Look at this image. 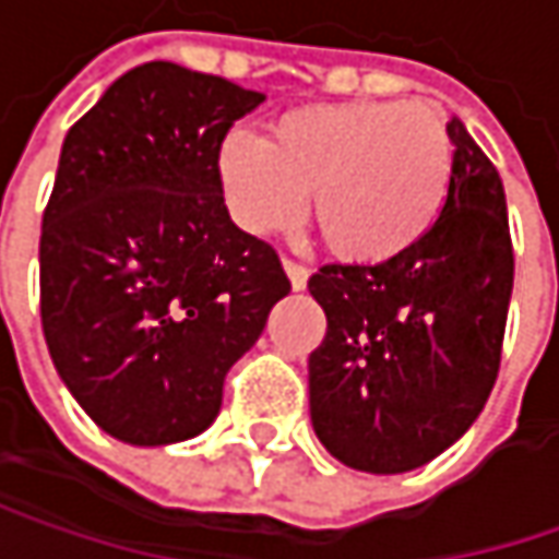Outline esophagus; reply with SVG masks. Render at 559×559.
I'll use <instances>...</instances> for the list:
<instances>
[{"mask_svg":"<svg viewBox=\"0 0 559 559\" xmlns=\"http://www.w3.org/2000/svg\"><path fill=\"white\" fill-rule=\"evenodd\" d=\"M281 265H284V275L290 278V287H294V290H304V287H307V281H310V272H307V269H304L300 262H294V259H284Z\"/></svg>","mask_w":559,"mask_h":559,"instance_id":"1","label":"esophagus"}]
</instances>
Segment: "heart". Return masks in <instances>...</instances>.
Masks as SVG:
<instances>
[{"label": "heart", "mask_w": 559, "mask_h": 559, "mask_svg": "<svg viewBox=\"0 0 559 559\" xmlns=\"http://www.w3.org/2000/svg\"><path fill=\"white\" fill-rule=\"evenodd\" d=\"M230 217L255 237L310 224L347 265H385L443 212L455 148L443 114L420 100H345L287 110L265 139L227 135L214 157Z\"/></svg>", "instance_id": "obj_1"}]
</instances>
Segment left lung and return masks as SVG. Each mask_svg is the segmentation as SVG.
Wrapping results in <instances>:
<instances>
[{"label": "left lung", "mask_w": 559, "mask_h": 559, "mask_svg": "<svg viewBox=\"0 0 559 559\" xmlns=\"http://www.w3.org/2000/svg\"><path fill=\"white\" fill-rule=\"evenodd\" d=\"M455 170L430 234L385 265H322L310 294L325 338L310 354L319 443L367 475H402L455 443L484 408L507 332L512 240L497 167L449 122Z\"/></svg>", "instance_id": "obj_1"}]
</instances>
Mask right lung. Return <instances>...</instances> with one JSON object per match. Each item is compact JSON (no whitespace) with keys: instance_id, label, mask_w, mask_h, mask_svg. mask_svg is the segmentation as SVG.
Returning a JSON list of instances; mask_svg holds the SVG:
<instances>
[{"instance_id":"right-lung-1","label":"right lung","mask_w":559,"mask_h":559,"mask_svg":"<svg viewBox=\"0 0 559 559\" xmlns=\"http://www.w3.org/2000/svg\"><path fill=\"white\" fill-rule=\"evenodd\" d=\"M265 94L145 62L69 129L40 230V319L56 373L119 443L209 430L227 370L290 281L224 205L214 157Z\"/></svg>"}]
</instances>
